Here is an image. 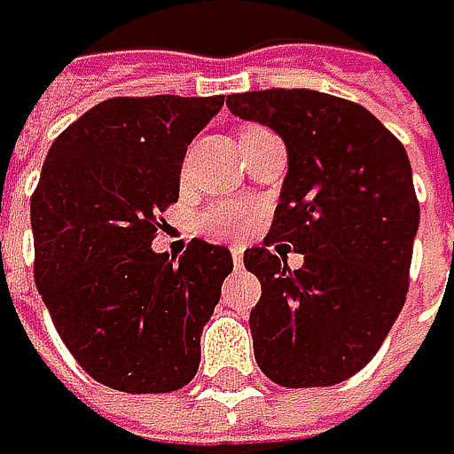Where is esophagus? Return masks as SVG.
Wrapping results in <instances>:
<instances>
[{
    "label": "esophagus",
    "instance_id": "34e87169",
    "mask_svg": "<svg viewBox=\"0 0 454 454\" xmlns=\"http://www.w3.org/2000/svg\"><path fill=\"white\" fill-rule=\"evenodd\" d=\"M231 258H234V263H237V266H242V258H245V247H242V245H234V247H231Z\"/></svg>",
    "mask_w": 454,
    "mask_h": 454
}]
</instances>
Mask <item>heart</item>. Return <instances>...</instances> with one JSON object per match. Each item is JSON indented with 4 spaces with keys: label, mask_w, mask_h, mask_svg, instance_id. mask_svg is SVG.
<instances>
[{
    "label": "heart",
    "mask_w": 454,
    "mask_h": 454,
    "mask_svg": "<svg viewBox=\"0 0 454 454\" xmlns=\"http://www.w3.org/2000/svg\"><path fill=\"white\" fill-rule=\"evenodd\" d=\"M250 225H253V209L239 204H215L199 217V229L215 239L242 237Z\"/></svg>",
    "instance_id": "b5f03b06"
}]
</instances>
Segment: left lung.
Segmentation results:
<instances>
[{"mask_svg": "<svg viewBox=\"0 0 454 454\" xmlns=\"http://www.w3.org/2000/svg\"><path fill=\"white\" fill-rule=\"evenodd\" d=\"M225 105L287 150L271 231L245 253L261 279L255 361L282 387L339 385L374 358L406 301L419 225L409 155L366 107L331 93L271 88ZM290 247L301 270L286 266Z\"/></svg>", "mask_w": 454, "mask_h": 454, "instance_id": "1", "label": "left lung"}]
</instances>
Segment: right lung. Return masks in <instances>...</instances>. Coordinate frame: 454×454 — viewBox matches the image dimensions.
<instances>
[{
  "instance_id": "1",
  "label": "right lung",
  "mask_w": 454,
  "mask_h": 454,
  "mask_svg": "<svg viewBox=\"0 0 454 454\" xmlns=\"http://www.w3.org/2000/svg\"><path fill=\"white\" fill-rule=\"evenodd\" d=\"M220 107L223 96H118L48 150L31 196L35 279L74 361L113 390L172 393L199 372L231 253L193 239L175 263L150 245Z\"/></svg>"
}]
</instances>
